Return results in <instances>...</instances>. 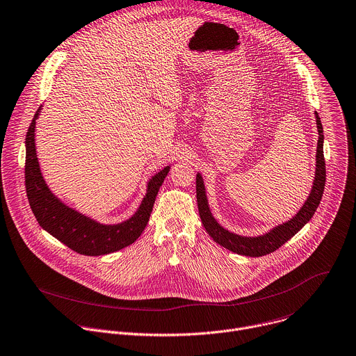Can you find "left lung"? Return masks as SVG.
Masks as SVG:
<instances>
[{
	"label": "left lung",
	"instance_id": "8db88e82",
	"mask_svg": "<svg viewBox=\"0 0 356 356\" xmlns=\"http://www.w3.org/2000/svg\"><path fill=\"white\" fill-rule=\"evenodd\" d=\"M314 117H316V124L318 131V141H317V151H316V172H314V180H313L310 194L305 201V204L300 207V209L289 220L271 227L268 232L263 234L243 236L223 227L213 218L211 212L204 179L201 173H197L195 190H197L198 212L205 230L213 239V242H216L218 245H220L222 248L233 253H238L248 257H261L280 249L312 219V216L314 215L321 201L324 184H325V163H324V154H323V143H324L323 126L317 111H314Z\"/></svg>",
	"mask_w": 356,
	"mask_h": 356
}]
</instances>
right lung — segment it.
<instances>
[{"label":"right lung","mask_w":356,"mask_h":356,"mask_svg":"<svg viewBox=\"0 0 356 356\" xmlns=\"http://www.w3.org/2000/svg\"><path fill=\"white\" fill-rule=\"evenodd\" d=\"M40 113L42 106L35 113L25 141L26 194L39 225L53 238L83 256H104L133 245L149 220L155 198L170 166L163 168L147 181V194L129 219L102 223L67 205L47 186L36 152V120Z\"/></svg>","instance_id":"1"}]
</instances>
